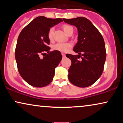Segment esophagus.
I'll use <instances>...</instances> for the list:
<instances>
[{
    "instance_id": "esophagus-1",
    "label": "esophagus",
    "mask_w": 123,
    "mask_h": 123,
    "mask_svg": "<svg viewBox=\"0 0 123 123\" xmlns=\"http://www.w3.org/2000/svg\"><path fill=\"white\" fill-rule=\"evenodd\" d=\"M62 56H63V57H65V54H64V53H62Z\"/></svg>"
}]
</instances>
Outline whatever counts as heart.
<instances>
[{"instance_id": "obj_1", "label": "heart", "mask_w": 123, "mask_h": 123, "mask_svg": "<svg viewBox=\"0 0 123 123\" xmlns=\"http://www.w3.org/2000/svg\"><path fill=\"white\" fill-rule=\"evenodd\" d=\"M64 31L65 32V33L68 34L69 32L71 30H73L72 26H69V25H64L63 27ZM54 31V27L50 28L49 31L48 32V37L50 40H51L53 37V33ZM72 47V43H57L56 44L54 45L53 46V49L54 50H56V51H60V52H63V53H65L67 52Z\"/></svg>"}]
</instances>
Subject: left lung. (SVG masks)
<instances>
[{"label":"left lung","instance_id":"8db88e82","mask_svg":"<svg viewBox=\"0 0 123 123\" xmlns=\"http://www.w3.org/2000/svg\"><path fill=\"white\" fill-rule=\"evenodd\" d=\"M63 21L76 27L78 33V42L73 48V51L78 55H66L72 61L68 79L77 87H88L93 85L103 72L106 57L103 37L86 18H63ZM80 57L82 59L79 61L78 58Z\"/></svg>","mask_w":123,"mask_h":123}]
</instances>
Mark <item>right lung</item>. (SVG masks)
<instances>
[{
  "label": "right lung",
  "mask_w": 123,
  "mask_h": 123,
  "mask_svg": "<svg viewBox=\"0 0 123 123\" xmlns=\"http://www.w3.org/2000/svg\"><path fill=\"white\" fill-rule=\"evenodd\" d=\"M63 21L61 18L52 19L43 16L36 17L27 25L18 36L15 57L18 72L28 84L35 87H43L51 83L55 69L62 59L60 51L49 53L48 45L50 28ZM43 55L41 58L40 55Z\"/></svg>",
  "instance_id": "add662e5"
}]
</instances>
